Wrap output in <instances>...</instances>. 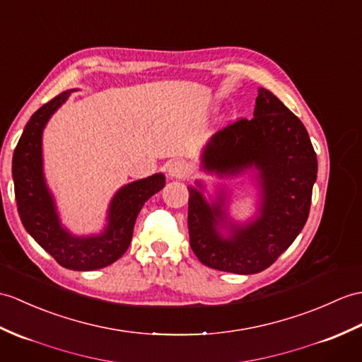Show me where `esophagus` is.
I'll list each match as a JSON object with an SVG mask.
<instances>
[{
  "instance_id": "34e87169",
  "label": "esophagus",
  "mask_w": 362,
  "mask_h": 362,
  "mask_svg": "<svg viewBox=\"0 0 362 362\" xmlns=\"http://www.w3.org/2000/svg\"><path fill=\"white\" fill-rule=\"evenodd\" d=\"M188 173V166L183 160H174L170 166H168V175L171 179H183Z\"/></svg>"
}]
</instances>
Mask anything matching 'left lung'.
Returning <instances> with one entry per match:
<instances>
[{
    "label": "left lung",
    "instance_id": "left-lung-1",
    "mask_svg": "<svg viewBox=\"0 0 362 362\" xmlns=\"http://www.w3.org/2000/svg\"><path fill=\"white\" fill-rule=\"evenodd\" d=\"M255 117L216 132L202 151L200 170L217 177L253 173L257 214L234 222L225 188L206 200L205 185L188 187V230L194 255L219 272H264L287 250L307 222L317 158L305 126L279 98L259 88Z\"/></svg>",
    "mask_w": 362,
    "mask_h": 362
}]
</instances>
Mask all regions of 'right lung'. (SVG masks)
<instances>
[{"label": "right lung", "mask_w": 362, "mask_h": 362, "mask_svg": "<svg viewBox=\"0 0 362 362\" xmlns=\"http://www.w3.org/2000/svg\"><path fill=\"white\" fill-rule=\"evenodd\" d=\"M71 92L74 90L62 92L30 117L15 148L12 177L16 206L26 231L62 267L75 272H90L111 265L124 255L141 206L165 187V175L157 173L117 191L109 204L102 233L77 236L67 230L62 223L55 199L45 177L43 131Z\"/></svg>", "instance_id": "1"}]
</instances>
